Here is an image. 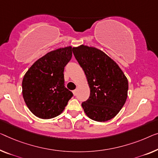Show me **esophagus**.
Wrapping results in <instances>:
<instances>
[{
    "label": "esophagus",
    "instance_id": "1",
    "mask_svg": "<svg viewBox=\"0 0 158 158\" xmlns=\"http://www.w3.org/2000/svg\"><path fill=\"white\" fill-rule=\"evenodd\" d=\"M73 94H74V96L77 95V90H74L73 91Z\"/></svg>",
    "mask_w": 158,
    "mask_h": 158
}]
</instances>
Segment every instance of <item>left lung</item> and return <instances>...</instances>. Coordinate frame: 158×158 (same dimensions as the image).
<instances>
[{
  "instance_id": "left-lung-1",
  "label": "left lung",
  "mask_w": 158,
  "mask_h": 158,
  "mask_svg": "<svg viewBox=\"0 0 158 158\" xmlns=\"http://www.w3.org/2000/svg\"><path fill=\"white\" fill-rule=\"evenodd\" d=\"M72 51L90 87L89 98L81 103L84 112L96 121L113 118L126 103L128 79L116 63L102 50L81 45Z\"/></svg>"
}]
</instances>
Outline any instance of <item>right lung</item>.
<instances>
[{
  "label": "right lung",
  "instance_id": "right-lung-1",
  "mask_svg": "<svg viewBox=\"0 0 158 158\" xmlns=\"http://www.w3.org/2000/svg\"><path fill=\"white\" fill-rule=\"evenodd\" d=\"M72 47L52 51L37 60L23 79V96L37 117L52 118L64 110L72 91L64 86V67L71 60Z\"/></svg>",
  "mask_w": 158,
  "mask_h": 158
}]
</instances>
